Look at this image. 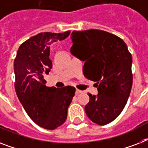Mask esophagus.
Here are the masks:
<instances>
[{
    "label": "esophagus",
    "mask_w": 148,
    "mask_h": 148,
    "mask_svg": "<svg viewBox=\"0 0 148 148\" xmlns=\"http://www.w3.org/2000/svg\"><path fill=\"white\" fill-rule=\"evenodd\" d=\"M82 92H83V91H82V90H78V89H77V90H75V94H76L77 95H79V94H81V93H82Z\"/></svg>",
    "instance_id": "esophagus-1"
}]
</instances>
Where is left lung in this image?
I'll return each mask as SVG.
<instances>
[{
	"label": "left lung",
	"mask_w": 148,
	"mask_h": 148,
	"mask_svg": "<svg viewBox=\"0 0 148 148\" xmlns=\"http://www.w3.org/2000/svg\"><path fill=\"white\" fill-rule=\"evenodd\" d=\"M71 39V53L85 61L84 75L97 82L98 94L88 95L86 114L99 125L109 124L121 113L131 93V54L124 40L106 31H73Z\"/></svg>",
	"instance_id": "left-lung-1"
}]
</instances>
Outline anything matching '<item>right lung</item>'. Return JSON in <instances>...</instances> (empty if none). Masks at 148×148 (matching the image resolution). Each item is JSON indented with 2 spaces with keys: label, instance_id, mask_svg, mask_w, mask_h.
I'll list each match as a JSON object with an SVG mask.
<instances>
[{
  "label": "right lung",
  "instance_id": "add662e5",
  "mask_svg": "<svg viewBox=\"0 0 148 148\" xmlns=\"http://www.w3.org/2000/svg\"><path fill=\"white\" fill-rule=\"evenodd\" d=\"M69 34L70 31L45 32L31 37L20 46L14 60L17 97L31 120L48 130L64 123L67 108L75 94L74 87H47L45 80L52 67L48 45L64 40Z\"/></svg>",
  "mask_w": 148,
  "mask_h": 148
}]
</instances>
